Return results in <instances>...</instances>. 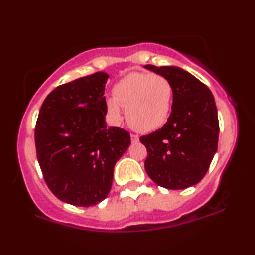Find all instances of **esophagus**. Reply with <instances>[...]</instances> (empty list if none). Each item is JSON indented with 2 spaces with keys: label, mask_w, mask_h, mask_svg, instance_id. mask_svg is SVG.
Listing matches in <instances>:
<instances>
[{
  "label": "esophagus",
  "mask_w": 255,
  "mask_h": 255,
  "mask_svg": "<svg viewBox=\"0 0 255 255\" xmlns=\"http://www.w3.org/2000/svg\"><path fill=\"white\" fill-rule=\"evenodd\" d=\"M130 140L131 142H137L139 141V136H137L136 134H130Z\"/></svg>",
  "instance_id": "obj_1"
}]
</instances>
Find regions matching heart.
<instances>
[{"mask_svg": "<svg viewBox=\"0 0 255 255\" xmlns=\"http://www.w3.org/2000/svg\"><path fill=\"white\" fill-rule=\"evenodd\" d=\"M172 86L163 75L133 72L114 86V97L107 98L108 116L114 124L127 120L135 130L151 131L168 121L172 105Z\"/></svg>", "mask_w": 255, "mask_h": 255, "instance_id": "b5f03b06", "label": "heart"}]
</instances>
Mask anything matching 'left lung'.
I'll return each mask as SVG.
<instances>
[{
	"label": "left lung",
	"mask_w": 255,
	"mask_h": 255,
	"mask_svg": "<svg viewBox=\"0 0 255 255\" xmlns=\"http://www.w3.org/2000/svg\"><path fill=\"white\" fill-rule=\"evenodd\" d=\"M146 69L163 75L172 86L166 124L140 137L147 148L145 170L158 186L184 189L199 183L217 152L219 124L211 91L191 73L175 66Z\"/></svg>",
	"instance_id": "8db88e82"
}]
</instances>
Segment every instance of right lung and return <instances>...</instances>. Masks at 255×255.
I'll use <instances>...</instances> for the list:
<instances>
[{
	"instance_id": "add662e5",
	"label": "right lung",
	"mask_w": 255,
	"mask_h": 255,
	"mask_svg": "<svg viewBox=\"0 0 255 255\" xmlns=\"http://www.w3.org/2000/svg\"><path fill=\"white\" fill-rule=\"evenodd\" d=\"M108 78L97 72L61 85L38 115L34 140L44 180L74 206H93L108 197L114 166L130 145L128 131L105 124Z\"/></svg>"
}]
</instances>
